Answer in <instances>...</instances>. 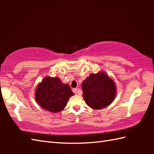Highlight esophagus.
<instances>
[{"instance_id":"34e87169","label":"esophagus","mask_w":154,"mask_h":154,"mask_svg":"<svg viewBox=\"0 0 154 154\" xmlns=\"http://www.w3.org/2000/svg\"><path fill=\"white\" fill-rule=\"evenodd\" d=\"M77 91H78V89H77V88H74V89H73V92L75 94H77Z\"/></svg>"}]
</instances>
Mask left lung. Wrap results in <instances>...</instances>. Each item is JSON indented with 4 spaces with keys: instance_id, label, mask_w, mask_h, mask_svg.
Masks as SVG:
<instances>
[{
    "instance_id": "1",
    "label": "left lung",
    "mask_w": 154,
    "mask_h": 154,
    "mask_svg": "<svg viewBox=\"0 0 154 154\" xmlns=\"http://www.w3.org/2000/svg\"><path fill=\"white\" fill-rule=\"evenodd\" d=\"M82 89L85 101L94 109L109 106L116 95L115 83L103 72L90 75L83 82Z\"/></svg>"
}]
</instances>
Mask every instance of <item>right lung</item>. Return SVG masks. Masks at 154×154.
Listing matches in <instances>:
<instances>
[{
    "instance_id": "right-lung-1",
    "label": "right lung",
    "mask_w": 154,
    "mask_h": 154,
    "mask_svg": "<svg viewBox=\"0 0 154 154\" xmlns=\"http://www.w3.org/2000/svg\"><path fill=\"white\" fill-rule=\"evenodd\" d=\"M74 95L68 84H63L57 77H45L35 91V100L45 110L58 112L66 106L71 96Z\"/></svg>"
}]
</instances>
